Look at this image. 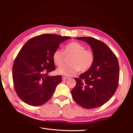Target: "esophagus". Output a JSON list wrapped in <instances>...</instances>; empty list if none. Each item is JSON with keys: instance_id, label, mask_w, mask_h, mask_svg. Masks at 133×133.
<instances>
[{"instance_id": "34e87169", "label": "esophagus", "mask_w": 133, "mask_h": 133, "mask_svg": "<svg viewBox=\"0 0 133 133\" xmlns=\"http://www.w3.org/2000/svg\"><path fill=\"white\" fill-rule=\"evenodd\" d=\"M69 77H66V76H63L62 77V80H66L67 79H68Z\"/></svg>"}]
</instances>
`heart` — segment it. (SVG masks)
Segmentation results:
<instances>
[{
	"instance_id": "obj_1",
	"label": "heart",
	"mask_w": 133,
	"mask_h": 133,
	"mask_svg": "<svg viewBox=\"0 0 133 133\" xmlns=\"http://www.w3.org/2000/svg\"><path fill=\"white\" fill-rule=\"evenodd\" d=\"M71 56L69 64H64L57 70L60 75L70 76L80 71L85 72L91 68L95 60V55L91 49H85V46L77 42H72L65 46L64 53L56 50L53 54V60L57 66L63 64L66 56Z\"/></svg>"
}]
</instances>
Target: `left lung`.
<instances>
[{
    "mask_svg": "<svg viewBox=\"0 0 133 133\" xmlns=\"http://www.w3.org/2000/svg\"><path fill=\"white\" fill-rule=\"evenodd\" d=\"M90 45L95 60L90 69L75 78L76 85L71 93L74 100L84 109L101 107L115 93L119 82L117 58L104 42L91 37H79Z\"/></svg>",
    "mask_w": 133,
    "mask_h": 133,
    "instance_id": "1",
    "label": "left lung"
}]
</instances>
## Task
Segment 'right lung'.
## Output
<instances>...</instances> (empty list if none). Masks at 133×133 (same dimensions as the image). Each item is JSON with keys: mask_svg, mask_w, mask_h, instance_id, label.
I'll return each instance as SVG.
<instances>
[{"mask_svg": "<svg viewBox=\"0 0 133 133\" xmlns=\"http://www.w3.org/2000/svg\"><path fill=\"white\" fill-rule=\"evenodd\" d=\"M70 37L43 34L29 39L16 57L12 67L13 85L18 97L26 104L40 106L51 98L60 75L49 76L56 69L53 54Z\"/></svg>", "mask_w": 133, "mask_h": 133, "instance_id": "right-lung-1", "label": "right lung"}]
</instances>
